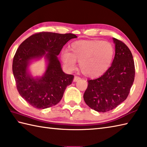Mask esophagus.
Instances as JSON below:
<instances>
[{
	"instance_id": "obj_1",
	"label": "esophagus",
	"mask_w": 147,
	"mask_h": 147,
	"mask_svg": "<svg viewBox=\"0 0 147 147\" xmlns=\"http://www.w3.org/2000/svg\"><path fill=\"white\" fill-rule=\"evenodd\" d=\"M80 80V78L78 77V76H74V78L73 81H74V82H76L78 81V80Z\"/></svg>"
}]
</instances>
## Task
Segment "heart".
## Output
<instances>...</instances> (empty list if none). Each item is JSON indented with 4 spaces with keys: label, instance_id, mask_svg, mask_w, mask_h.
I'll return each mask as SVG.
<instances>
[{
    "label": "heart",
    "instance_id": "b5f03b06",
    "mask_svg": "<svg viewBox=\"0 0 147 147\" xmlns=\"http://www.w3.org/2000/svg\"><path fill=\"white\" fill-rule=\"evenodd\" d=\"M114 48L111 43L98 39L80 40L73 42L69 52L62 53V60L70 70L79 62L83 74L90 78L98 77L110 67L114 55Z\"/></svg>",
    "mask_w": 147,
    "mask_h": 147
}]
</instances>
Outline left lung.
Instances as JSON below:
<instances>
[{"instance_id": "1", "label": "left lung", "mask_w": 147, "mask_h": 147, "mask_svg": "<svg viewBox=\"0 0 147 147\" xmlns=\"http://www.w3.org/2000/svg\"><path fill=\"white\" fill-rule=\"evenodd\" d=\"M115 55L111 67L102 76L88 80L83 99L98 112L115 108L127 98L135 76L134 62L130 50L122 41L113 38Z\"/></svg>"}]
</instances>
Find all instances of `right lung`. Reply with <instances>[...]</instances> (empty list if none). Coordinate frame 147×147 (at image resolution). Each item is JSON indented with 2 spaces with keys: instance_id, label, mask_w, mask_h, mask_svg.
I'll return each mask as SVG.
<instances>
[{
  "instance_id": "1",
  "label": "right lung",
  "mask_w": 147,
  "mask_h": 147,
  "mask_svg": "<svg viewBox=\"0 0 147 147\" xmlns=\"http://www.w3.org/2000/svg\"><path fill=\"white\" fill-rule=\"evenodd\" d=\"M76 37L71 33L41 32L28 37L17 49L13 61L16 88L33 107L45 109L58 104L66 87L71 84L74 76L62 71L57 55L67 42ZM43 56L48 62L47 70L42 77L34 78L28 73V65L32 59Z\"/></svg>"
}]
</instances>
